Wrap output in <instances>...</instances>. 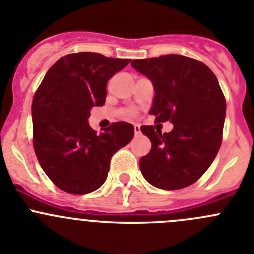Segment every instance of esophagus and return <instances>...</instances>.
Instances as JSON below:
<instances>
[{"label":"esophagus","instance_id":"1","mask_svg":"<svg viewBox=\"0 0 254 254\" xmlns=\"http://www.w3.org/2000/svg\"><path fill=\"white\" fill-rule=\"evenodd\" d=\"M134 132H135V135H139L140 134V125H138V124H135L134 125Z\"/></svg>","mask_w":254,"mask_h":254}]
</instances>
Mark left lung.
Listing matches in <instances>:
<instances>
[{
  "mask_svg": "<svg viewBox=\"0 0 254 254\" xmlns=\"http://www.w3.org/2000/svg\"><path fill=\"white\" fill-rule=\"evenodd\" d=\"M131 66L151 81L155 122L170 120V132L143 125L151 141L140 158V172L151 186L177 190L195 183L210 167L222 144L226 99L213 71L182 55L132 60Z\"/></svg>",
  "mask_w": 254,
  "mask_h": 254,
  "instance_id": "obj_1",
  "label": "left lung"
}]
</instances>
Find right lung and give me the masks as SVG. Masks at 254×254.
Wrapping results in <instances>:
<instances>
[{
  "label": "right lung",
  "instance_id": "right-lung-1",
  "mask_svg": "<svg viewBox=\"0 0 254 254\" xmlns=\"http://www.w3.org/2000/svg\"><path fill=\"white\" fill-rule=\"evenodd\" d=\"M129 61L95 52L66 55L49 68L35 94V153L61 190L87 194L100 188L111 156L134 136L129 123H114L100 134L89 125L91 109L105 104L106 82Z\"/></svg>",
  "mask_w": 254,
  "mask_h": 254
}]
</instances>
